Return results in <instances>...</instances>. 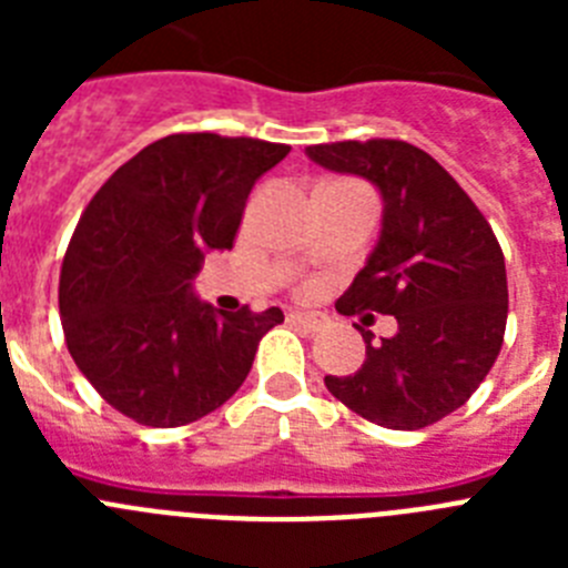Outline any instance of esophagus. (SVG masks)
Here are the masks:
<instances>
[{
	"label": "esophagus",
	"mask_w": 568,
	"mask_h": 568,
	"mask_svg": "<svg viewBox=\"0 0 568 568\" xmlns=\"http://www.w3.org/2000/svg\"><path fill=\"white\" fill-rule=\"evenodd\" d=\"M287 321L293 324V327L307 329V333H318V329L327 324V318H324L321 313H301V310H293V313L287 315Z\"/></svg>",
	"instance_id": "1"
}]
</instances>
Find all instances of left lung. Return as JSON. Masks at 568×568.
<instances>
[{
	"instance_id": "1",
	"label": "left lung",
	"mask_w": 568,
	"mask_h": 568,
	"mask_svg": "<svg viewBox=\"0 0 568 568\" xmlns=\"http://www.w3.org/2000/svg\"><path fill=\"white\" fill-rule=\"evenodd\" d=\"M307 155L366 179L384 202L378 241L335 310L398 321V333L378 341L353 324L364 335V364L324 384L361 418L424 429L464 406L500 353L509 290L498 239L453 175L415 144H313Z\"/></svg>"
}]
</instances>
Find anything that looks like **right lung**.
Wrapping results in <instances>:
<instances>
[{
  "label": "right lung",
  "mask_w": 568,
  "mask_h": 568,
  "mask_svg": "<svg viewBox=\"0 0 568 568\" xmlns=\"http://www.w3.org/2000/svg\"><path fill=\"white\" fill-rule=\"evenodd\" d=\"M287 144L175 133L102 184L77 224L59 278L68 349L113 409L184 426L233 398L258 341L284 321L222 313L193 295L213 250L233 247L247 195Z\"/></svg>",
  "instance_id": "obj_1"
}]
</instances>
